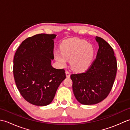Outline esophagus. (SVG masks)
<instances>
[{
    "mask_svg": "<svg viewBox=\"0 0 130 130\" xmlns=\"http://www.w3.org/2000/svg\"><path fill=\"white\" fill-rule=\"evenodd\" d=\"M66 75H67V78H69L70 77V73L68 71H66Z\"/></svg>",
    "mask_w": 130,
    "mask_h": 130,
    "instance_id": "obj_1",
    "label": "esophagus"
}]
</instances>
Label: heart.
Wrapping results in <instances>:
<instances>
[{"instance_id":"obj_1","label":"heart","mask_w":130,"mask_h":130,"mask_svg":"<svg viewBox=\"0 0 130 130\" xmlns=\"http://www.w3.org/2000/svg\"><path fill=\"white\" fill-rule=\"evenodd\" d=\"M61 52H56L55 57L60 64L65 67L67 60H70L71 68L82 72L89 68L94 55V49L91 44L79 38H71L63 41Z\"/></svg>"}]
</instances>
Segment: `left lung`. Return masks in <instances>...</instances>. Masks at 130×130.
Returning <instances> with one entry per match:
<instances>
[{
    "mask_svg": "<svg viewBox=\"0 0 130 130\" xmlns=\"http://www.w3.org/2000/svg\"><path fill=\"white\" fill-rule=\"evenodd\" d=\"M99 49L96 59L84 73L70 75L74 94L79 103L95 104L108 95L117 73L113 50L106 41L96 36Z\"/></svg>",
    "mask_w": 130,
    "mask_h": 130,
    "instance_id": "8db88e82",
    "label": "left lung"
}]
</instances>
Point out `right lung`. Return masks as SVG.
Segmentation results:
<instances>
[{"label":"right lung","mask_w":130,"mask_h":130,"mask_svg":"<svg viewBox=\"0 0 130 130\" xmlns=\"http://www.w3.org/2000/svg\"><path fill=\"white\" fill-rule=\"evenodd\" d=\"M56 36L41 34L27 38L14 57L13 75L17 87L26 101L36 106L50 103L66 78L64 69H57L51 65Z\"/></svg>","instance_id":"right-lung-1"}]
</instances>
